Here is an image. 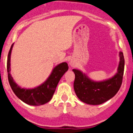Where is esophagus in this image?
<instances>
[{"instance_id":"esophagus-1","label":"esophagus","mask_w":133,"mask_h":133,"mask_svg":"<svg viewBox=\"0 0 133 133\" xmlns=\"http://www.w3.org/2000/svg\"><path fill=\"white\" fill-rule=\"evenodd\" d=\"M70 65H71V66H73V65H74V64H73V63H71V62H70Z\"/></svg>"}]
</instances>
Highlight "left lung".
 I'll list each match as a JSON object with an SVG mask.
<instances>
[{"label":"left lung","mask_w":133,"mask_h":133,"mask_svg":"<svg viewBox=\"0 0 133 133\" xmlns=\"http://www.w3.org/2000/svg\"><path fill=\"white\" fill-rule=\"evenodd\" d=\"M120 61L117 73L109 79L95 81L78 69H73L75 74L74 91L82 102L89 105H100L115 96L120 89L123 81L125 59L122 52H119Z\"/></svg>","instance_id":"1"}]
</instances>
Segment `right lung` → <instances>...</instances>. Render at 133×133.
I'll return each mask as SVG.
<instances>
[{"mask_svg": "<svg viewBox=\"0 0 133 133\" xmlns=\"http://www.w3.org/2000/svg\"><path fill=\"white\" fill-rule=\"evenodd\" d=\"M13 45L11 46L7 59V72L10 85L14 94L19 99L30 105H42L49 102L52 98L56 87L61 77L68 70L66 62L61 63L55 67L48 78L45 82L33 89H24L18 85L10 74V55Z\"/></svg>", "mask_w": 133, "mask_h": 133, "instance_id": "right-lung-1", "label": "right lung"}]
</instances>
